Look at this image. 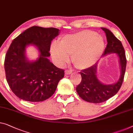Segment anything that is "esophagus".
<instances>
[{
  "label": "esophagus",
  "instance_id": "obj_1",
  "mask_svg": "<svg viewBox=\"0 0 133 133\" xmlns=\"http://www.w3.org/2000/svg\"><path fill=\"white\" fill-rule=\"evenodd\" d=\"M72 73V70H69V69H66V70H65V73H66V75L71 74V73Z\"/></svg>",
  "mask_w": 133,
  "mask_h": 133
}]
</instances>
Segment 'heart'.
I'll return each mask as SVG.
<instances>
[{
  "instance_id": "obj_1",
  "label": "heart",
  "mask_w": 133,
  "mask_h": 133,
  "mask_svg": "<svg viewBox=\"0 0 133 133\" xmlns=\"http://www.w3.org/2000/svg\"><path fill=\"white\" fill-rule=\"evenodd\" d=\"M103 37L95 31L84 30L63 37L58 44L52 45L51 52L57 64L62 66L72 56L74 66L79 69L90 67L97 61L104 49Z\"/></svg>"
}]
</instances>
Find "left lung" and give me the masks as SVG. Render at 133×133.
<instances>
[{"mask_svg":"<svg viewBox=\"0 0 133 133\" xmlns=\"http://www.w3.org/2000/svg\"><path fill=\"white\" fill-rule=\"evenodd\" d=\"M102 29L106 33L108 44L103 55L116 53L119 57L121 75L118 81L112 85H104L99 82L96 76L97 64L82 70L81 73L82 80L76 87V91L80 97L86 102L100 103L108 100L118 92L123 82L125 72L127 59L121 42L109 30Z\"/></svg>","mask_w":133,"mask_h":133,"instance_id":"left-lung-1","label":"left lung"}]
</instances>
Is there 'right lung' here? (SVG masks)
<instances>
[{
  "label": "right lung",
  "instance_id": "add662e5",
  "mask_svg": "<svg viewBox=\"0 0 133 133\" xmlns=\"http://www.w3.org/2000/svg\"><path fill=\"white\" fill-rule=\"evenodd\" d=\"M53 27L33 26L14 39L6 54V78L12 91L18 97L31 102H42L56 90L64 70L58 68L48 59L50 56L51 41L58 35ZM36 46L40 52L38 60L30 62L24 52L27 44Z\"/></svg>",
  "mask_w": 133,
  "mask_h": 133
}]
</instances>
